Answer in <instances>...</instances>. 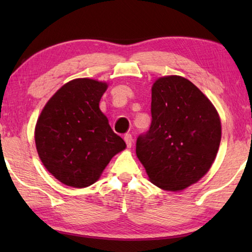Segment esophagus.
<instances>
[{"instance_id":"1","label":"esophagus","mask_w":252,"mask_h":252,"mask_svg":"<svg viewBox=\"0 0 252 252\" xmlns=\"http://www.w3.org/2000/svg\"><path fill=\"white\" fill-rule=\"evenodd\" d=\"M125 141H126V147H127V148H131L132 142H133V139H132V135H131V134H126V135H125Z\"/></svg>"}]
</instances>
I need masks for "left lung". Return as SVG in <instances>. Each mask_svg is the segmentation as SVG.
I'll list each match as a JSON object with an SVG mask.
<instances>
[{
	"label": "left lung",
	"instance_id": "8db88e82",
	"mask_svg": "<svg viewBox=\"0 0 252 252\" xmlns=\"http://www.w3.org/2000/svg\"><path fill=\"white\" fill-rule=\"evenodd\" d=\"M151 126L136 139V157L150 181L179 191L199 181L216 159L221 140L218 112L182 76L158 79L152 87Z\"/></svg>",
	"mask_w": 252,
	"mask_h": 252
}]
</instances>
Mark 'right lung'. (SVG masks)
<instances>
[{
    "instance_id": "1",
    "label": "right lung",
    "mask_w": 252,
    "mask_h": 252,
    "mask_svg": "<svg viewBox=\"0 0 252 252\" xmlns=\"http://www.w3.org/2000/svg\"><path fill=\"white\" fill-rule=\"evenodd\" d=\"M106 88L95 80H72L51 97L36 122L35 144L42 163L69 187L93 185L126 148L99 108Z\"/></svg>"
}]
</instances>
